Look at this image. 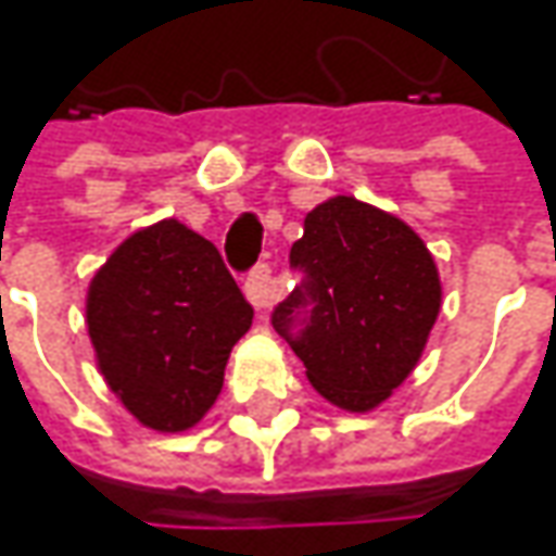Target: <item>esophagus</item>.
<instances>
[{"instance_id":"1","label":"esophagus","mask_w":556,"mask_h":556,"mask_svg":"<svg viewBox=\"0 0 556 556\" xmlns=\"http://www.w3.org/2000/svg\"><path fill=\"white\" fill-rule=\"evenodd\" d=\"M245 295H249V302L254 307H270V304L277 302V286H274V277H270V267L267 264H261L257 270H254L249 282H245Z\"/></svg>"}]
</instances>
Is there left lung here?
Returning <instances> with one entry per match:
<instances>
[{"instance_id": "left-lung-1", "label": "left lung", "mask_w": 556, "mask_h": 556, "mask_svg": "<svg viewBox=\"0 0 556 556\" xmlns=\"http://www.w3.org/2000/svg\"><path fill=\"white\" fill-rule=\"evenodd\" d=\"M307 289L274 314L286 336L292 307L307 295L311 320L292 351L307 382L332 407L370 414L420 364L442 311V277L420 232L354 195H332L304 217L292 245Z\"/></svg>"}]
</instances>
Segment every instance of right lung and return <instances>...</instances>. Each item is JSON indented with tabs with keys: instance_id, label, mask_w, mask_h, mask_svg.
<instances>
[{
	"instance_id": "1",
	"label": "right lung",
	"mask_w": 556,
	"mask_h": 556,
	"mask_svg": "<svg viewBox=\"0 0 556 556\" xmlns=\"http://www.w3.org/2000/svg\"><path fill=\"white\" fill-rule=\"evenodd\" d=\"M252 317L220 252L177 217L130 232L86 289L99 374L139 426L164 435L205 420Z\"/></svg>"
}]
</instances>
